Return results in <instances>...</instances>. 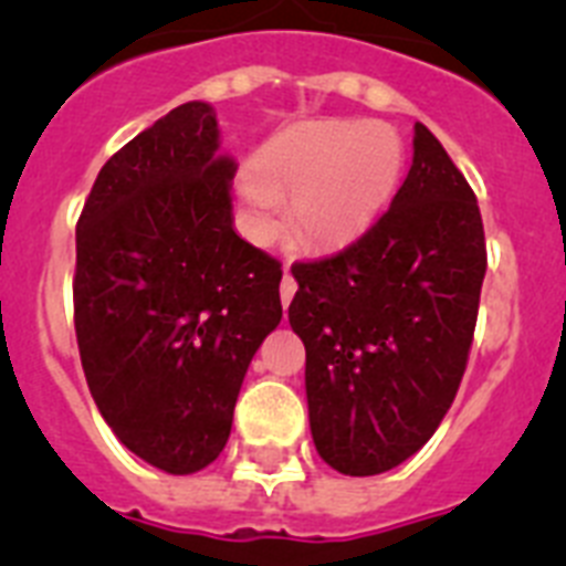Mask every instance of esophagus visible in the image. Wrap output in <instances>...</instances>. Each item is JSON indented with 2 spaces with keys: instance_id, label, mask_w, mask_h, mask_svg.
Returning a JSON list of instances; mask_svg holds the SVG:
<instances>
[{
  "instance_id": "esophagus-1",
  "label": "esophagus",
  "mask_w": 566,
  "mask_h": 566,
  "mask_svg": "<svg viewBox=\"0 0 566 566\" xmlns=\"http://www.w3.org/2000/svg\"><path fill=\"white\" fill-rule=\"evenodd\" d=\"M294 292H297V280H294L286 269V272H283V280H280V300H283V308L292 303Z\"/></svg>"
}]
</instances>
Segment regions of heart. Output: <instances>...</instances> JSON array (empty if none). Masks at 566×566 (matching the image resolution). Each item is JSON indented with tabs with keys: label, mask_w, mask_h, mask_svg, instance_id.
Returning a JSON list of instances; mask_svg holds the SVG:
<instances>
[{
	"label": "heart",
	"mask_w": 566,
	"mask_h": 566,
	"mask_svg": "<svg viewBox=\"0 0 566 566\" xmlns=\"http://www.w3.org/2000/svg\"><path fill=\"white\" fill-rule=\"evenodd\" d=\"M405 167V144L388 124L308 122L272 138L240 181L243 223L254 240L280 227L292 198V223L314 247H343L371 227L391 201Z\"/></svg>",
	"instance_id": "obj_1"
}]
</instances>
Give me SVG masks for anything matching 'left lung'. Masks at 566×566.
Returning <instances> with one entry per match:
<instances>
[{
	"label": "left lung",
	"instance_id": "obj_1",
	"mask_svg": "<svg viewBox=\"0 0 566 566\" xmlns=\"http://www.w3.org/2000/svg\"><path fill=\"white\" fill-rule=\"evenodd\" d=\"M484 269L476 195L417 122L388 212L343 252L292 266L308 424L334 470L377 476L433 437L468 365Z\"/></svg>",
	"mask_w": 566,
	"mask_h": 566
}]
</instances>
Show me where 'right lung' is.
I'll list each match as a JSON object with an SVG mask.
<instances>
[{
  "mask_svg": "<svg viewBox=\"0 0 566 566\" xmlns=\"http://www.w3.org/2000/svg\"><path fill=\"white\" fill-rule=\"evenodd\" d=\"M187 102L124 144L76 227L73 312L90 394L118 442L187 476L218 459L283 269L234 232L238 164Z\"/></svg>",
  "mask_w": 566,
  "mask_h": 566,
  "instance_id": "obj_1",
  "label": "right lung"
}]
</instances>
